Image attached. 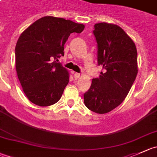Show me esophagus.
I'll use <instances>...</instances> for the list:
<instances>
[{"label":"esophagus","instance_id":"34e87169","mask_svg":"<svg viewBox=\"0 0 157 157\" xmlns=\"http://www.w3.org/2000/svg\"><path fill=\"white\" fill-rule=\"evenodd\" d=\"M74 77H75L76 79H78L80 77V74H78V73H74Z\"/></svg>","mask_w":157,"mask_h":157}]
</instances>
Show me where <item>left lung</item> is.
<instances>
[{
    "label": "left lung",
    "instance_id": "obj_1",
    "mask_svg": "<svg viewBox=\"0 0 157 157\" xmlns=\"http://www.w3.org/2000/svg\"><path fill=\"white\" fill-rule=\"evenodd\" d=\"M98 62L105 72L92 79L83 94L86 107L98 114L115 109L125 100L138 74L137 49L132 39L117 25H94Z\"/></svg>",
    "mask_w": 157,
    "mask_h": 157
}]
</instances>
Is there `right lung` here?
<instances>
[{
    "mask_svg": "<svg viewBox=\"0 0 157 157\" xmlns=\"http://www.w3.org/2000/svg\"><path fill=\"white\" fill-rule=\"evenodd\" d=\"M83 24L45 16L22 32L15 46V67L23 91L36 105L56 103L69 83L68 70L57 59L64 56V44L71 33H80Z\"/></svg>",
    "mask_w": 157,
    "mask_h": 157,
    "instance_id": "add662e5",
    "label": "right lung"
}]
</instances>
